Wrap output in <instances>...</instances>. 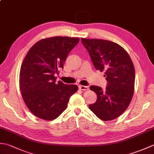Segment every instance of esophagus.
I'll use <instances>...</instances> for the list:
<instances>
[{"label":"esophagus","instance_id":"1","mask_svg":"<svg viewBox=\"0 0 154 154\" xmlns=\"http://www.w3.org/2000/svg\"><path fill=\"white\" fill-rule=\"evenodd\" d=\"M79 89L82 91H87L89 89V87L87 86H83V85H79Z\"/></svg>","mask_w":154,"mask_h":154}]
</instances>
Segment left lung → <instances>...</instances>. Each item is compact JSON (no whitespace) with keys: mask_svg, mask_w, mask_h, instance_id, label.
<instances>
[{"mask_svg":"<svg viewBox=\"0 0 154 154\" xmlns=\"http://www.w3.org/2000/svg\"><path fill=\"white\" fill-rule=\"evenodd\" d=\"M97 70L104 71L107 87L90 89L97 94L96 103L89 104L90 110L104 121L120 116L131 102L135 83V69L130 55L120 45L105 40L81 38Z\"/></svg>","mask_w":154,"mask_h":154,"instance_id":"left-lung-1","label":"left lung"}]
</instances>
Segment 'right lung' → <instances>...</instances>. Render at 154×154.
<instances>
[{"instance_id": "add662e5", "label": "right lung", "mask_w": 154, "mask_h": 154, "mask_svg": "<svg viewBox=\"0 0 154 154\" xmlns=\"http://www.w3.org/2000/svg\"><path fill=\"white\" fill-rule=\"evenodd\" d=\"M79 42V38L42 39L28 51L20 71V89L26 105L35 116L48 121L55 119L77 92V85L56 82L55 75L63 68L68 54Z\"/></svg>"}]
</instances>
